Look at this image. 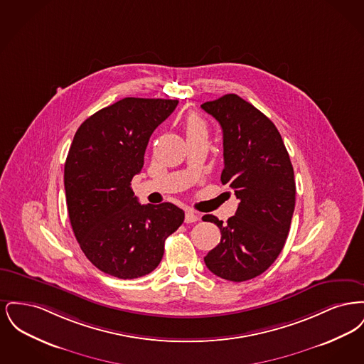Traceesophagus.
<instances>
[{"label": "esophagus", "mask_w": 364, "mask_h": 364, "mask_svg": "<svg viewBox=\"0 0 364 364\" xmlns=\"http://www.w3.org/2000/svg\"><path fill=\"white\" fill-rule=\"evenodd\" d=\"M196 221H199V214L192 211V210H188L186 213V223L191 224V223H196Z\"/></svg>", "instance_id": "34e87169"}]
</instances>
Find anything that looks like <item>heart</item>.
I'll return each mask as SVG.
<instances>
[{"label":"heart","instance_id":"1","mask_svg":"<svg viewBox=\"0 0 364 364\" xmlns=\"http://www.w3.org/2000/svg\"><path fill=\"white\" fill-rule=\"evenodd\" d=\"M187 136H208V124L198 114H190L186 120Z\"/></svg>","mask_w":364,"mask_h":364}]
</instances>
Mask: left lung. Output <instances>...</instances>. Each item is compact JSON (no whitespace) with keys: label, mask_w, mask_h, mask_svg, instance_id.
I'll return each mask as SVG.
<instances>
[{"label":"left lung","mask_w":364,"mask_h":364,"mask_svg":"<svg viewBox=\"0 0 364 364\" xmlns=\"http://www.w3.org/2000/svg\"><path fill=\"white\" fill-rule=\"evenodd\" d=\"M220 122L224 135V171L239 199L226 224L206 214L203 221L221 230V242L205 257L208 270L242 282L266 272L277 259L294 215V166L276 125L236 94L202 105Z\"/></svg>","instance_id":"obj_1"}]
</instances>
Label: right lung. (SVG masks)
<instances>
[{
    "label": "right lung",
    "instance_id": "1",
    "mask_svg": "<svg viewBox=\"0 0 364 364\" xmlns=\"http://www.w3.org/2000/svg\"><path fill=\"white\" fill-rule=\"evenodd\" d=\"M177 104L124 98L90 116L72 140L64 168L70 225L87 259L109 276L151 273L166 237L184 221L173 203L140 205L131 188L151 134Z\"/></svg>",
    "mask_w": 364,
    "mask_h": 364
}]
</instances>
